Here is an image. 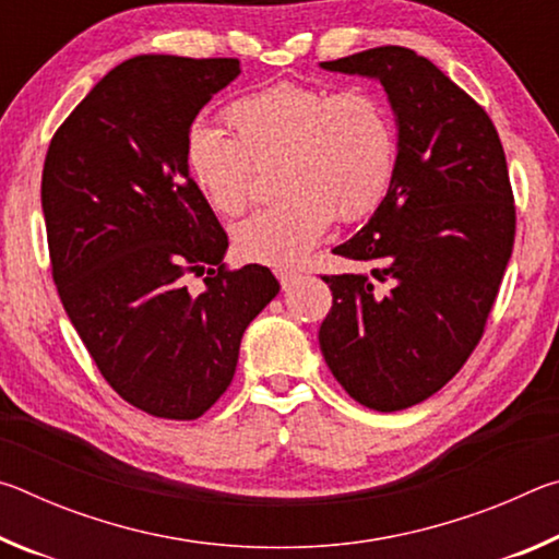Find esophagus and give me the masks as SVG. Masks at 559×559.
Masks as SVG:
<instances>
[{"label": "esophagus", "instance_id": "obj_1", "mask_svg": "<svg viewBox=\"0 0 559 559\" xmlns=\"http://www.w3.org/2000/svg\"><path fill=\"white\" fill-rule=\"evenodd\" d=\"M276 278L281 281L283 290H286V288H290V286H293V281L298 278V271H290V269H276Z\"/></svg>", "mask_w": 559, "mask_h": 559}]
</instances>
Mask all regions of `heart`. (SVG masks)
Returning <instances> with one entry per match:
<instances>
[{"mask_svg": "<svg viewBox=\"0 0 559 559\" xmlns=\"http://www.w3.org/2000/svg\"><path fill=\"white\" fill-rule=\"evenodd\" d=\"M231 138L194 122L185 138V167L197 192L222 216H239L257 197V169H276L283 194L234 229L243 259L290 266L333 222L353 224L390 194L400 138L380 96L355 88L281 83L226 110Z\"/></svg>", "mask_w": 559, "mask_h": 559, "instance_id": "1", "label": "heart"}]
</instances>
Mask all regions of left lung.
Masks as SVG:
<instances>
[{
    "label": "left lung",
    "instance_id": "1",
    "mask_svg": "<svg viewBox=\"0 0 559 559\" xmlns=\"http://www.w3.org/2000/svg\"><path fill=\"white\" fill-rule=\"evenodd\" d=\"M320 66L380 81L400 128L390 194L333 249L367 271L323 276L333 308L318 333L355 402L400 412L439 392L484 337L515 241L506 153L488 112L412 49Z\"/></svg>",
    "mask_w": 559,
    "mask_h": 559
}]
</instances>
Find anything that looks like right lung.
<instances>
[{
	"label": "right lung",
	"instance_id": "right-lung-1",
	"mask_svg": "<svg viewBox=\"0 0 559 559\" xmlns=\"http://www.w3.org/2000/svg\"><path fill=\"white\" fill-rule=\"evenodd\" d=\"M239 59L135 56L53 132L41 175L51 276L122 400L200 419L231 384L243 330L276 298L266 266L222 263L226 231L185 167V138ZM205 278L192 294L188 278Z\"/></svg>",
	"mask_w": 559,
	"mask_h": 559
}]
</instances>
